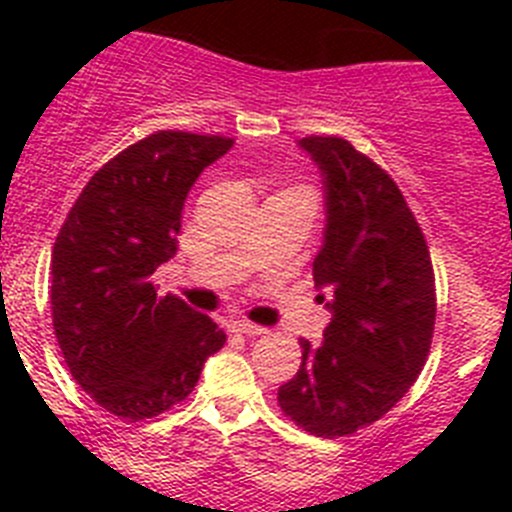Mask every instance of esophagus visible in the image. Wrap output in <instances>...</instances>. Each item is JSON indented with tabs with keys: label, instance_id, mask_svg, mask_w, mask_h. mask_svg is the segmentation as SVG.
<instances>
[{
	"label": "esophagus",
	"instance_id": "esophagus-1",
	"mask_svg": "<svg viewBox=\"0 0 512 512\" xmlns=\"http://www.w3.org/2000/svg\"><path fill=\"white\" fill-rule=\"evenodd\" d=\"M233 330L235 333H243V336H264L266 333V328H261L256 323H248V320H235Z\"/></svg>",
	"mask_w": 512,
	"mask_h": 512
}]
</instances>
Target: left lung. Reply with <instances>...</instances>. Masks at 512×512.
<instances>
[{
  "instance_id": "obj_1",
  "label": "left lung",
  "mask_w": 512,
  "mask_h": 512,
  "mask_svg": "<svg viewBox=\"0 0 512 512\" xmlns=\"http://www.w3.org/2000/svg\"><path fill=\"white\" fill-rule=\"evenodd\" d=\"M300 148L323 174L325 233L312 279L333 318L320 346L302 338L300 369L277 400L312 436H351L418 379L436 325V279L423 230L382 166L336 135H307Z\"/></svg>"
}]
</instances>
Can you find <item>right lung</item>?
I'll list each match as a JSON object with an SVG mask.
<instances>
[{"label": "right lung", "instance_id": "1", "mask_svg": "<svg viewBox=\"0 0 512 512\" xmlns=\"http://www.w3.org/2000/svg\"><path fill=\"white\" fill-rule=\"evenodd\" d=\"M233 138L158 130L110 158L81 189L51 259L61 354L81 390L122 420L166 413L200 379L225 333L151 274L176 253L197 176Z\"/></svg>", "mask_w": 512, "mask_h": 512}]
</instances>
